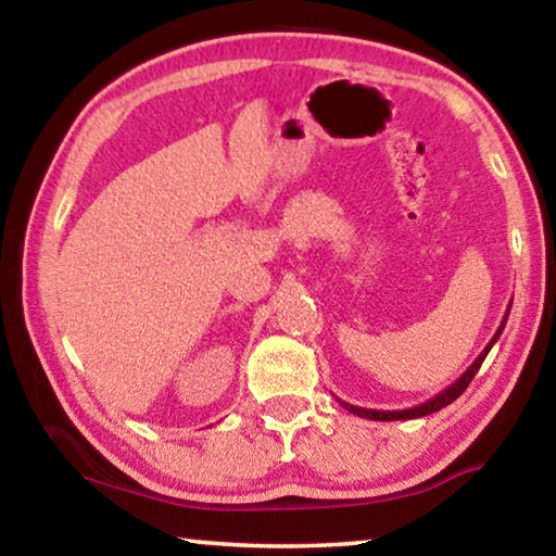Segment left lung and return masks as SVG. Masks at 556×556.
Wrapping results in <instances>:
<instances>
[{"label": "left lung", "instance_id": "8db88e82", "mask_svg": "<svg viewBox=\"0 0 556 556\" xmlns=\"http://www.w3.org/2000/svg\"><path fill=\"white\" fill-rule=\"evenodd\" d=\"M507 316H510V308H507V312H505V318L501 321V326H497V331H495V336L491 338V343H488V345L483 348V353L476 357L473 365H470V368H468L464 375H460V378H458L454 384H448V388H446V390H441V392L437 394V397H431V400H427V402H421V404H417V407L397 409V412H382V409H365V407H355V404H348V402L338 400V397H336V400L341 402L348 412H353V414H357V417H363V419H375V421L417 419V417H427V414H434V412H439V409H444L446 404H451L454 400H458L460 394H464V390L468 388L470 380L476 378V372L481 370V365H483V361H485V355L491 353V348L495 345V341H497V338H501V333H503Z\"/></svg>", "mask_w": 556, "mask_h": 556}]
</instances>
